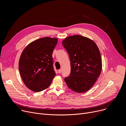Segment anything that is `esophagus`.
Returning <instances> with one entry per match:
<instances>
[{"mask_svg":"<svg viewBox=\"0 0 126 126\" xmlns=\"http://www.w3.org/2000/svg\"><path fill=\"white\" fill-rule=\"evenodd\" d=\"M58 73H61V72H62V69H59V70H58Z\"/></svg>","mask_w":126,"mask_h":126,"instance_id":"1","label":"esophagus"}]
</instances>
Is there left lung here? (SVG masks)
<instances>
[{"label":"left lung","mask_w":126,"mask_h":126,"mask_svg":"<svg viewBox=\"0 0 126 126\" xmlns=\"http://www.w3.org/2000/svg\"><path fill=\"white\" fill-rule=\"evenodd\" d=\"M69 56L71 72L64 80L67 86L78 93L89 90L101 73L102 61L95 43L80 35L71 36L62 41Z\"/></svg>","instance_id":"obj_1"}]
</instances>
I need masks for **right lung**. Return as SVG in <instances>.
<instances>
[{
  "label": "right lung",
  "mask_w": 126,
  "mask_h": 126,
  "mask_svg": "<svg viewBox=\"0 0 126 126\" xmlns=\"http://www.w3.org/2000/svg\"><path fill=\"white\" fill-rule=\"evenodd\" d=\"M58 39L44 37L30 43L22 51L19 60V71L26 86L35 92L49 87L56 75L53 51Z\"/></svg>",
  "instance_id": "obj_1"
}]
</instances>
